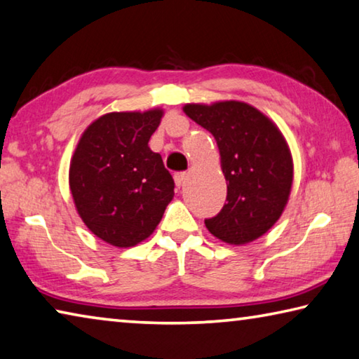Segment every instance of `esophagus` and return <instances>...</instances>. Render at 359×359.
I'll return each instance as SVG.
<instances>
[{
	"instance_id": "1",
	"label": "esophagus",
	"mask_w": 359,
	"mask_h": 359,
	"mask_svg": "<svg viewBox=\"0 0 359 359\" xmlns=\"http://www.w3.org/2000/svg\"><path fill=\"white\" fill-rule=\"evenodd\" d=\"M187 178V173L186 172H180V173H175V183L178 187H181L184 184V181Z\"/></svg>"
}]
</instances>
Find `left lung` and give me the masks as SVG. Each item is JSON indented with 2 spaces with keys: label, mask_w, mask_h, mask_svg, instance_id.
<instances>
[{
  "label": "left lung",
  "mask_w": 359,
  "mask_h": 359,
  "mask_svg": "<svg viewBox=\"0 0 359 359\" xmlns=\"http://www.w3.org/2000/svg\"><path fill=\"white\" fill-rule=\"evenodd\" d=\"M184 113L215 137L229 183L224 207L205 226L231 245L259 238L278 221L291 192L292 158L283 135L242 102L186 104Z\"/></svg>",
  "instance_id": "left-lung-1"
}]
</instances>
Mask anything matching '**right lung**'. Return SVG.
Masks as SVG:
<instances>
[{
  "mask_svg": "<svg viewBox=\"0 0 359 359\" xmlns=\"http://www.w3.org/2000/svg\"><path fill=\"white\" fill-rule=\"evenodd\" d=\"M162 114H104L87 127L74 151V205L86 226L109 245L127 248L148 238L175 196L172 175L148 146Z\"/></svg>",
  "mask_w": 359,
  "mask_h": 359,
  "instance_id": "right-lung-1",
  "label": "right lung"
}]
</instances>
